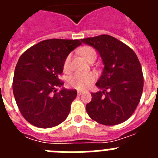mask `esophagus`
<instances>
[{"label":"esophagus","instance_id":"obj_1","mask_svg":"<svg viewBox=\"0 0 158 158\" xmlns=\"http://www.w3.org/2000/svg\"><path fill=\"white\" fill-rule=\"evenodd\" d=\"M82 94V92L81 91H77V95L78 96H81Z\"/></svg>","mask_w":158,"mask_h":158}]
</instances>
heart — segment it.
I'll return each instance as SVG.
<instances>
[{
  "label": "heart",
  "instance_id": "obj_1",
  "mask_svg": "<svg viewBox=\"0 0 158 158\" xmlns=\"http://www.w3.org/2000/svg\"><path fill=\"white\" fill-rule=\"evenodd\" d=\"M82 56L89 62L93 58H96V52L94 49L91 47H85L81 50ZM71 54H69L65 58L63 63V69L65 72L70 70V62H71ZM96 76L93 73H77L69 77L67 80V84L69 87L78 90H84L91 86L92 84L94 82Z\"/></svg>",
  "mask_w": 158,
  "mask_h": 158
}]
</instances>
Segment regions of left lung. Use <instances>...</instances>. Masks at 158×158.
Wrapping results in <instances>:
<instances>
[{
	"label": "left lung",
	"instance_id": "left-lung-1",
	"mask_svg": "<svg viewBox=\"0 0 158 158\" xmlns=\"http://www.w3.org/2000/svg\"><path fill=\"white\" fill-rule=\"evenodd\" d=\"M100 53L104 68L86 104L89 117L98 123L113 126L126 121L135 112L143 90V73L135 51L109 35L82 39Z\"/></svg>",
	"mask_w": 158,
	"mask_h": 158
}]
</instances>
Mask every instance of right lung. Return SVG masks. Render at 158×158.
Wrapping results in <instances>:
<instances>
[{
  "instance_id": "obj_1",
  "label": "right lung",
  "mask_w": 158,
  "mask_h": 158,
  "mask_svg": "<svg viewBox=\"0 0 158 158\" xmlns=\"http://www.w3.org/2000/svg\"><path fill=\"white\" fill-rule=\"evenodd\" d=\"M81 44L78 40H43L19 57L12 90L19 111L31 124L51 128L65 120L77 93L66 89L57 93L56 88L64 84L59 76L65 58Z\"/></svg>"
}]
</instances>
